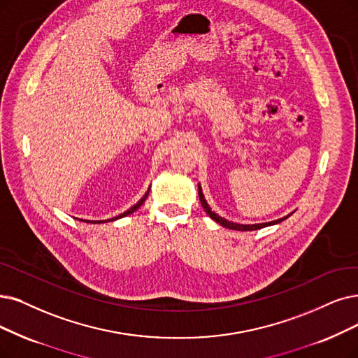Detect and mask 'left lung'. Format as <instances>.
Returning <instances> with one entry per match:
<instances>
[{"instance_id":"8db88e82","label":"left lung","mask_w":358,"mask_h":358,"mask_svg":"<svg viewBox=\"0 0 358 358\" xmlns=\"http://www.w3.org/2000/svg\"><path fill=\"white\" fill-rule=\"evenodd\" d=\"M198 196H199V201H201V206L204 208V211L208 214V216L217 222L219 224H222L223 227H229V229H234V231H257V229H262V227H266V226H270V224H276V223H280L283 222L287 217H282V219H278V220H273V222H268V223H259V224H239V223H232V222H227L226 219L220 217L219 214H216L214 211H211V208L208 207V204L206 203L204 199V195H203V191H201V187L198 185ZM291 216V214H289Z\"/></svg>"}]
</instances>
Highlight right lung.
Wrapping results in <instances>:
<instances>
[{"label":"right lung","mask_w":358,"mask_h":358,"mask_svg":"<svg viewBox=\"0 0 358 358\" xmlns=\"http://www.w3.org/2000/svg\"><path fill=\"white\" fill-rule=\"evenodd\" d=\"M148 192H150V189L145 192V195L144 196H142L141 198V201H138L134 207H131L129 210H127V211H124V213H122V214H119V216L117 217H113V219H110V220H104V222H111V220H117V219H122V217H124V216H129V214H132L134 211H136L141 206H142V203H144L145 201V198H147V195H148ZM82 222H88V223H101L103 220H82Z\"/></svg>","instance_id":"1"}]
</instances>
